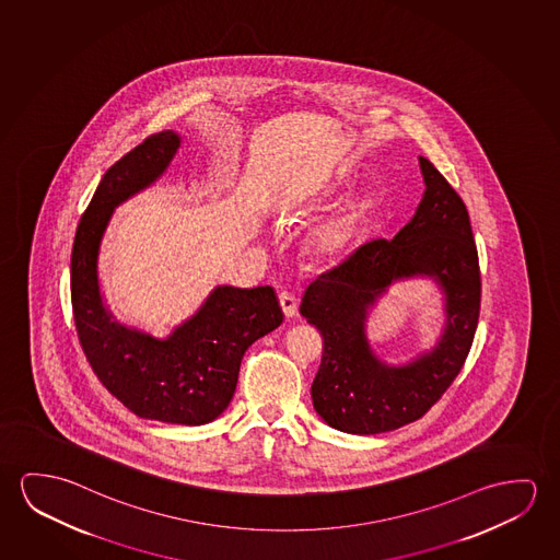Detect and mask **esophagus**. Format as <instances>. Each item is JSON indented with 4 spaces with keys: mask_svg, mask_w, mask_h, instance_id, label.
<instances>
[{
    "mask_svg": "<svg viewBox=\"0 0 560 560\" xmlns=\"http://www.w3.org/2000/svg\"><path fill=\"white\" fill-rule=\"evenodd\" d=\"M279 304H281V308H283V314L287 318H294L296 316V308H299V302H296V296L291 293H281L279 294Z\"/></svg>",
    "mask_w": 560,
    "mask_h": 560,
    "instance_id": "1",
    "label": "esophagus"
}]
</instances>
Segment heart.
Wrapping results in <instances>:
<instances>
[{"mask_svg":"<svg viewBox=\"0 0 560 560\" xmlns=\"http://www.w3.org/2000/svg\"><path fill=\"white\" fill-rule=\"evenodd\" d=\"M353 223V213H343V215L327 219L326 223L319 224L312 234V246L322 254H334L337 249L343 248L349 241Z\"/></svg>","mask_w":560,"mask_h":560,"instance_id":"b5f03b06","label":"heart"}]
</instances>
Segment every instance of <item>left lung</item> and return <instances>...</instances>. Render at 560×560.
Instances as JSON below:
<instances>
[{"instance_id":"8db88e82","label":"left lung","mask_w":560,"mask_h":560,"mask_svg":"<svg viewBox=\"0 0 560 560\" xmlns=\"http://www.w3.org/2000/svg\"><path fill=\"white\" fill-rule=\"evenodd\" d=\"M421 203L394 238L366 242L302 294L301 314L318 327L324 354L312 404L331 429L349 434L396 431L421 419L454 382L474 343L481 276L469 213L439 168L424 156ZM429 278L443 301L435 345L392 365L373 351L368 312L401 280Z\"/></svg>"}]
</instances>
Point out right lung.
Listing matches in <instances>:
<instances>
[{
    "instance_id": "right-lung-1",
    "label": "right lung",
    "mask_w": 560,
    "mask_h": 560,
    "mask_svg": "<svg viewBox=\"0 0 560 560\" xmlns=\"http://www.w3.org/2000/svg\"><path fill=\"white\" fill-rule=\"evenodd\" d=\"M182 145L166 129L108 168L81 217L71 252V304L79 341L104 387L141 419L201 427L226 411L246 349L283 324L271 287L217 284L166 337L116 319L98 258L116 207L163 178Z\"/></svg>"
}]
</instances>
